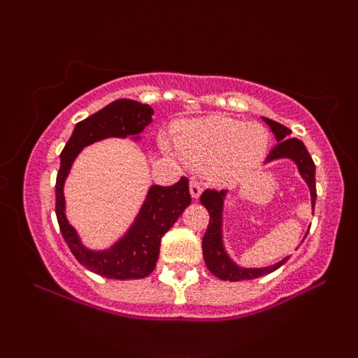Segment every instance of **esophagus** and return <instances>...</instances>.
I'll return each mask as SVG.
<instances>
[{
  "label": "esophagus",
  "mask_w": 358,
  "mask_h": 358,
  "mask_svg": "<svg viewBox=\"0 0 358 358\" xmlns=\"http://www.w3.org/2000/svg\"><path fill=\"white\" fill-rule=\"evenodd\" d=\"M202 183L199 182V180H195V178H192L190 180V195L193 196V199H199L200 195H202Z\"/></svg>",
  "instance_id": "obj_1"
}]
</instances>
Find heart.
<instances>
[{
    "label": "heart",
    "instance_id": "1",
    "mask_svg": "<svg viewBox=\"0 0 358 358\" xmlns=\"http://www.w3.org/2000/svg\"><path fill=\"white\" fill-rule=\"evenodd\" d=\"M271 146L268 127L227 116H207L175 127V143L162 139L166 155L182 165L202 166L213 182L231 185L264 162Z\"/></svg>",
    "mask_w": 358,
    "mask_h": 358
}]
</instances>
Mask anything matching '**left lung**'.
<instances>
[{"label": "left lung", "mask_w": 358, "mask_h": 358, "mask_svg": "<svg viewBox=\"0 0 358 358\" xmlns=\"http://www.w3.org/2000/svg\"><path fill=\"white\" fill-rule=\"evenodd\" d=\"M268 126L273 129L276 136L278 145L271 150L266 163L274 162V159L287 158L296 163L299 175L303 176L311 195V208H315L316 202V183H315V163L308 153L306 146L303 141L296 138H291V131L286 126L279 124L276 121H271L268 117H262ZM227 196V190H205L200 196V202L208 210L210 222H208L207 232H205L202 241V250L205 264L213 276L222 281H248V279H256L264 276V274L273 273L289 259V256L276 262V264L268 266V268H241L239 264L232 261L227 250L224 248L222 241V213H224V200Z\"/></svg>", "instance_id": "8db88e82"}]
</instances>
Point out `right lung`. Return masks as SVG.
<instances>
[{"label": "right lung", "mask_w": 358, "mask_h": 358, "mask_svg": "<svg viewBox=\"0 0 358 358\" xmlns=\"http://www.w3.org/2000/svg\"><path fill=\"white\" fill-rule=\"evenodd\" d=\"M153 109L138 101L117 99L77 122L71 139L60 153V170L55 183V213L69 249L84 268L109 279H141L153 273L159 256L162 237L170 231L185 208L192 203L188 178L182 176L171 187L153 185L133 225L114 245L92 250L82 244L76 229L65 217L64 183L73 159L92 143L106 138L139 139V133L153 121Z\"/></svg>", "instance_id": "1"}]
</instances>
